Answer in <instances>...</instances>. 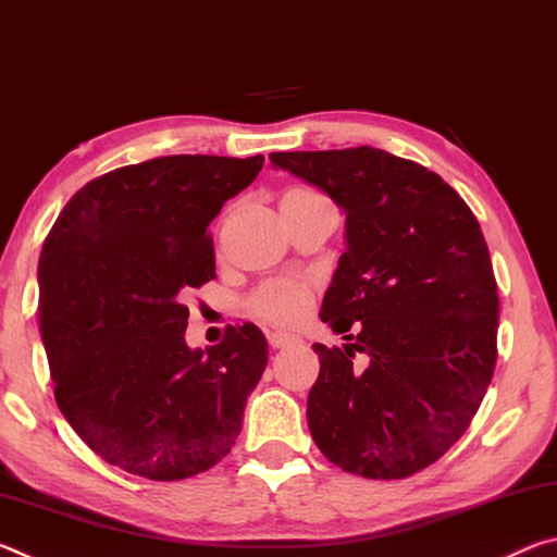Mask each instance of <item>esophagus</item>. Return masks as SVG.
I'll list each match as a JSON object with an SVG mask.
<instances>
[{
  "label": "esophagus",
  "mask_w": 557,
  "mask_h": 557,
  "mask_svg": "<svg viewBox=\"0 0 557 557\" xmlns=\"http://www.w3.org/2000/svg\"><path fill=\"white\" fill-rule=\"evenodd\" d=\"M295 342H297L295 334H287V332H268V344H270L272 348H285V346L295 344Z\"/></svg>",
  "instance_id": "34e87169"
}]
</instances>
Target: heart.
Instances as JSON below:
<instances>
[{"mask_svg": "<svg viewBox=\"0 0 557 557\" xmlns=\"http://www.w3.org/2000/svg\"><path fill=\"white\" fill-rule=\"evenodd\" d=\"M301 196H317V194L307 191V188H292V191L282 196V201L301 199ZM309 297H312V292H309L305 282L277 277V280H268L265 285L252 292V297L248 299V307L252 314L265 319L270 324H292L307 312Z\"/></svg>", "mask_w": 557, "mask_h": 557, "instance_id": "heart-1", "label": "heart"}]
</instances>
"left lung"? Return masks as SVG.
Masks as SVG:
<instances>
[{
  "mask_svg": "<svg viewBox=\"0 0 557 557\" xmlns=\"http://www.w3.org/2000/svg\"><path fill=\"white\" fill-rule=\"evenodd\" d=\"M346 215L319 319L307 425L322 455L366 479H403L465 435L496 366L498 295L479 221L425 166L373 147L275 152ZM355 334H350V329ZM370 356L366 372L350 358Z\"/></svg>",
  "mask_w": 557,
  "mask_h": 557,
  "instance_id": "1",
  "label": "left lung"
}]
</instances>
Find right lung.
I'll return each instance as SVG.
<instances>
[{
	"instance_id": "1",
	"label": "right lung",
	"mask_w": 557,
	"mask_h": 557,
	"mask_svg": "<svg viewBox=\"0 0 557 557\" xmlns=\"http://www.w3.org/2000/svg\"><path fill=\"white\" fill-rule=\"evenodd\" d=\"M265 157L172 154L92 178L39 258V332L53 395L112 467L176 482L228 455L268 366L256 324L186 344L182 295L215 277L209 225Z\"/></svg>"
}]
</instances>
